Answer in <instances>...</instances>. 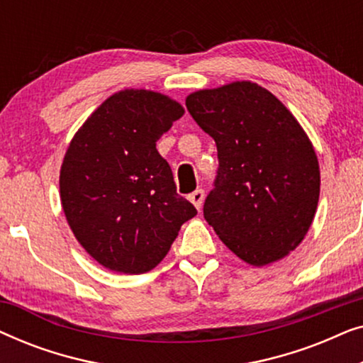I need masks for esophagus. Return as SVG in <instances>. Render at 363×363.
I'll list each match as a JSON object with an SVG mask.
<instances>
[{"label":"esophagus","instance_id":"34e87169","mask_svg":"<svg viewBox=\"0 0 363 363\" xmlns=\"http://www.w3.org/2000/svg\"><path fill=\"white\" fill-rule=\"evenodd\" d=\"M188 200H190L193 205L196 206V210H200V208L203 206V200H205V191L198 188V190H195L193 193H190V195H188Z\"/></svg>","mask_w":363,"mask_h":363}]
</instances>
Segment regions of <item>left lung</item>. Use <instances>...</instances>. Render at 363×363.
<instances>
[{
    "instance_id": "1",
    "label": "left lung",
    "mask_w": 363,
    "mask_h": 363,
    "mask_svg": "<svg viewBox=\"0 0 363 363\" xmlns=\"http://www.w3.org/2000/svg\"><path fill=\"white\" fill-rule=\"evenodd\" d=\"M186 108L220 162L203 206L208 225L247 264L282 259L304 240L319 201L309 137L279 99L250 81L193 92Z\"/></svg>"
}]
</instances>
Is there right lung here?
<instances>
[{
    "mask_svg": "<svg viewBox=\"0 0 363 363\" xmlns=\"http://www.w3.org/2000/svg\"><path fill=\"white\" fill-rule=\"evenodd\" d=\"M183 113L160 92L125 89L104 101L69 143L59 177L64 215L81 246L107 269H153L196 215L157 150Z\"/></svg>",
    "mask_w": 363,
    "mask_h": 363,
    "instance_id": "1",
    "label": "right lung"
}]
</instances>
